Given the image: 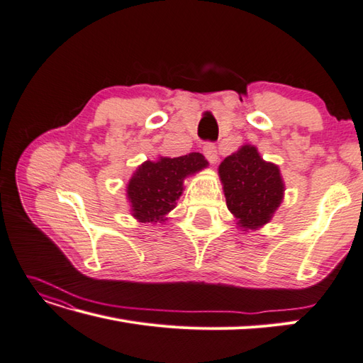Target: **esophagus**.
<instances>
[{
  "mask_svg": "<svg viewBox=\"0 0 363 363\" xmlns=\"http://www.w3.org/2000/svg\"><path fill=\"white\" fill-rule=\"evenodd\" d=\"M202 152H203V156H206L208 160V162L215 164L218 161V148L213 143H207L206 145H203Z\"/></svg>",
  "mask_w": 363,
  "mask_h": 363,
  "instance_id": "obj_1",
  "label": "esophagus"
}]
</instances>
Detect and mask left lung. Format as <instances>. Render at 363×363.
I'll list each match as a JSON object with an SVG mask.
<instances>
[{"label": "left lung", "instance_id": "1", "mask_svg": "<svg viewBox=\"0 0 363 363\" xmlns=\"http://www.w3.org/2000/svg\"><path fill=\"white\" fill-rule=\"evenodd\" d=\"M227 207L244 228H257L272 219L284 196L281 173L265 162L255 147L244 145L219 165Z\"/></svg>", "mask_w": 363, "mask_h": 363}]
</instances>
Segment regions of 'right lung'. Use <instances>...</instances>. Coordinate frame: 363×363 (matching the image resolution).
I'll return each instance as SVG.
<instances>
[{
	"mask_svg": "<svg viewBox=\"0 0 363 363\" xmlns=\"http://www.w3.org/2000/svg\"><path fill=\"white\" fill-rule=\"evenodd\" d=\"M201 153H189L179 157H161L157 162H144L130 179L127 194L132 202L133 216L141 222H162L174 208L182 194L185 176L207 167Z\"/></svg>",
	"mask_w": 363,
	"mask_h": 363,
	"instance_id": "1",
	"label": "right lung"
}]
</instances>
